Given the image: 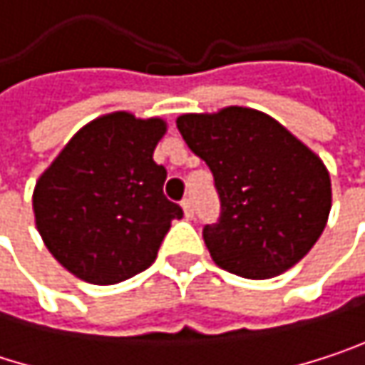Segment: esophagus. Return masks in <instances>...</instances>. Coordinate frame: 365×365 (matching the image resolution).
Wrapping results in <instances>:
<instances>
[{"instance_id":"esophagus-1","label":"esophagus","mask_w":365,"mask_h":365,"mask_svg":"<svg viewBox=\"0 0 365 365\" xmlns=\"http://www.w3.org/2000/svg\"><path fill=\"white\" fill-rule=\"evenodd\" d=\"M182 207H183L185 217H194V202H192V198H183Z\"/></svg>"}]
</instances>
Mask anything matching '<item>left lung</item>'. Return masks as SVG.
I'll return each mask as SVG.
<instances>
[{
	"instance_id": "8db88e82",
	"label": "left lung",
	"mask_w": 365,
	"mask_h": 365,
	"mask_svg": "<svg viewBox=\"0 0 365 365\" xmlns=\"http://www.w3.org/2000/svg\"><path fill=\"white\" fill-rule=\"evenodd\" d=\"M178 128L207 163L220 217L202 228L213 262L245 279H270L311 252L331 207L324 163L262 111L185 113Z\"/></svg>"
}]
</instances>
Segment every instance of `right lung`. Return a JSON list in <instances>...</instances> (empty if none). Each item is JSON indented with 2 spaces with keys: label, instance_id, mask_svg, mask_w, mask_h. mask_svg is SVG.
I'll return each instance as SVG.
<instances>
[{
  "label": "right lung",
  "instance_id": "right-lung-1",
  "mask_svg": "<svg viewBox=\"0 0 365 365\" xmlns=\"http://www.w3.org/2000/svg\"><path fill=\"white\" fill-rule=\"evenodd\" d=\"M167 124L126 111L78 130L39 178L36 224L46 247L86 283L113 285L152 266L173 220L154 148Z\"/></svg>",
  "mask_w": 365,
  "mask_h": 365
}]
</instances>
